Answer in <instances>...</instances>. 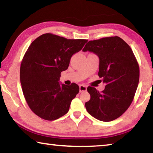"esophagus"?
Returning <instances> with one entry per match:
<instances>
[{
  "mask_svg": "<svg viewBox=\"0 0 153 153\" xmlns=\"http://www.w3.org/2000/svg\"><path fill=\"white\" fill-rule=\"evenodd\" d=\"M86 90H87V87L86 86H84V85H80L79 86V92H80L86 91Z\"/></svg>",
  "mask_w": 153,
  "mask_h": 153,
  "instance_id": "1",
  "label": "esophagus"
}]
</instances>
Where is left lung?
Returning a JSON list of instances; mask_svg holds the SVG:
<instances>
[{
    "instance_id": "8db88e82",
    "label": "left lung",
    "mask_w": 153,
    "mask_h": 153,
    "mask_svg": "<svg viewBox=\"0 0 153 153\" xmlns=\"http://www.w3.org/2000/svg\"><path fill=\"white\" fill-rule=\"evenodd\" d=\"M82 51L98 56V76L106 84L102 92L88 87L90 99L85 103L86 110L100 121L115 120L130 106L138 85L139 65L133 51L118 36L90 40Z\"/></svg>"
}]
</instances>
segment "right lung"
I'll list each match as a JSON object with an SVG mask.
<instances>
[{
	"label": "right lung",
	"instance_id": "add662e5",
	"mask_svg": "<svg viewBox=\"0 0 153 153\" xmlns=\"http://www.w3.org/2000/svg\"><path fill=\"white\" fill-rule=\"evenodd\" d=\"M87 41L47 33L27 48L21 64L20 82L28 106L38 117L53 121L68 112L79 88L75 83L61 84V73L68 68L72 55L81 51Z\"/></svg>",
	"mask_w": 153,
	"mask_h": 153
}]
</instances>
